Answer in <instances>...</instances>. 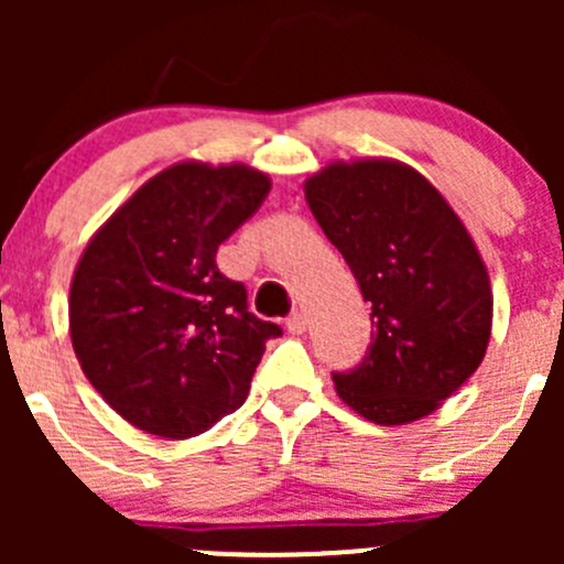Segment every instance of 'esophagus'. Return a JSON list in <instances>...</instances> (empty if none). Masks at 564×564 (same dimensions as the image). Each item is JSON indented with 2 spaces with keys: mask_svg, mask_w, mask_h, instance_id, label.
<instances>
[{
  "mask_svg": "<svg viewBox=\"0 0 564 564\" xmlns=\"http://www.w3.org/2000/svg\"><path fill=\"white\" fill-rule=\"evenodd\" d=\"M305 327H308V318H305L303 311H294V314H289L286 318V329L292 335H303Z\"/></svg>",
  "mask_w": 564,
  "mask_h": 564,
  "instance_id": "1",
  "label": "esophagus"
}]
</instances>
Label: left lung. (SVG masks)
<instances>
[{
  "label": "left lung",
  "mask_w": 564,
  "mask_h": 564,
  "mask_svg": "<svg viewBox=\"0 0 564 564\" xmlns=\"http://www.w3.org/2000/svg\"><path fill=\"white\" fill-rule=\"evenodd\" d=\"M327 240L371 303V344L338 395L362 417H425L480 366L491 335V286L451 204L392 161L333 163L305 182Z\"/></svg>",
  "instance_id": "left-lung-1"
}]
</instances>
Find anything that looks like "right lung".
I'll list each match as a JSON object with an SVG mask.
<instances>
[{"instance_id":"1","label":"right lung","mask_w":564,"mask_h":564,"mask_svg":"<svg viewBox=\"0 0 564 564\" xmlns=\"http://www.w3.org/2000/svg\"><path fill=\"white\" fill-rule=\"evenodd\" d=\"M248 166L176 163L93 237L70 286V338L93 388L128 423L166 440L213 429L246 403L264 344L283 335L215 264L261 207Z\"/></svg>"}]
</instances>
